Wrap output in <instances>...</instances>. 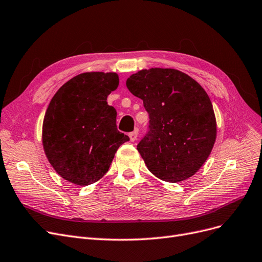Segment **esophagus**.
I'll return each instance as SVG.
<instances>
[{"instance_id":"1","label":"esophagus","mask_w":262,"mask_h":262,"mask_svg":"<svg viewBox=\"0 0 262 262\" xmlns=\"http://www.w3.org/2000/svg\"><path fill=\"white\" fill-rule=\"evenodd\" d=\"M129 139H130V141H135L137 139V137H138V130L136 129V130H134V132H132V133H129Z\"/></svg>"}]
</instances>
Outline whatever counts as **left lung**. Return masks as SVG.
Instances as JSON below:
<instances>
[{
	"mask_svg": "<svg viewBox=\"0 0 262 262\" xmlns=\"http://www.w3.org/2000/svg\"><path fill=\"white\" fill-rule=\"evenodd\" d=\"M126 86L149 113V132L137 146L148 169L173 183L194 175L209 157L217 135L204 89L188 74L163 68L132 74Z\"/></svg>",
	"mask_w": 262,
	"mask_h": 262,
	"instance_id": "8db88e82",
	"label": "left lung"
}]
</instances>
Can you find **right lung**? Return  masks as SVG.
<instances>
[{"label":"right lung","mask_w":262,"mask_h":262,"mask_svg":"<svg viewBox=\"0 0 262 262\" xmlns=\"http://www.w3.org/2000/svg\"><path fill=\"white\" fill-rule=\"evenodd\" d=\"M119 86L114 72H85L54 95L45 112L42 142L58 175L89 186L108 171L115 152L128 136L116 128V110L106 97Z\"/></svg>","instance_id":"right-lung-1"}]
</instances>
